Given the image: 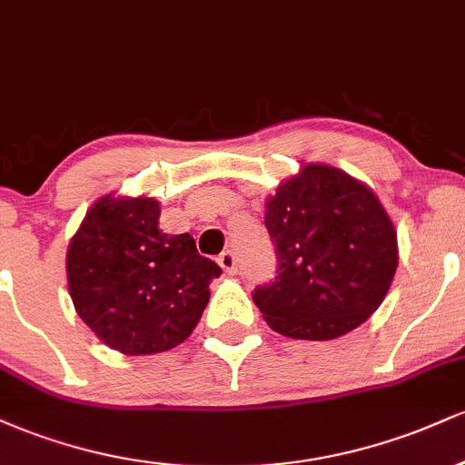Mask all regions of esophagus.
<instances>
[{"mask_svg": "<svg viewBox=\"0 0 465 465\" xmlns=\"http://www.w3.org/2000/svg\"><path fill=\"white\" fill-rule=\"evenodd\" d=\"M218 264H221V269L229 275L238 273V264H236V255H233V251H225V253H221V258H218Z\"/></svg>", "mask_w": 465, "mask_h": 465, "instance_id": "1", "label": "esophagus"}]
</instances>
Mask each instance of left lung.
<instances>
[{
    "label": "left lung",
    "mask_w": 465,
    "mask_h": 465,
    "mask_svg": "<svg viewBox=\"0 0 465 465\" xmlns=\"http://www.w3.org/2000/svg\"><path fill=\"white\" fill-rule=\"evenodd\" d=\"M277 275L253 291L266 323L288 339L328 341L378 311L398 269L391 218L365 183L306 163L266 201Z\"/></svg>",
    "instance_id": "8db88e82"
}]
</instances>
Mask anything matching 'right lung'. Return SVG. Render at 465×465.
Listing matches in <instances>:
<instances>
[{
  "instance_id": "right-lung-1",
  "label": "right lung",
  "mask_w": 465,
  "mask_h": 465,
  "mask_svg": "<svg viewBox=\"0 0 465 465\" xmlns=\"http://www.w3.org/2000/svg\"><path fill=\"white\" fill-rule=\"evenodd\" d=\"M159 203L106 194L67 249V286L78 317L103 343L143 356L177 348L199 323L221 266L190 233L159 229Z\"/></svg>"
}]
</instances>
